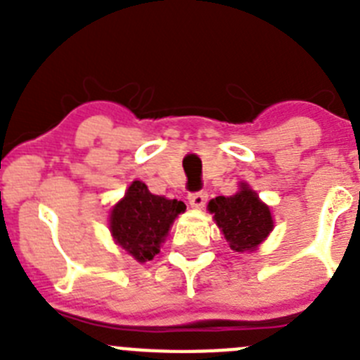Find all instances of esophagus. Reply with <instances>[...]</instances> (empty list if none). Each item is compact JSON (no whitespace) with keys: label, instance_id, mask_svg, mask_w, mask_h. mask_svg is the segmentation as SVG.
<instances>
[{"label":"esophagus","instance_id":"34e87169","mask_svg":"<svg viewBox=\"0 0 360 360\" xmlns=\"http://www.w3.org/2000/svg\"><path fill=\"white\" fill-rule=\"evenodd\" d=\"M187 200H189V203L193 205V207L200 209L205 205V202H207V191H196V193H189L187 195Z\"/></svg>","mask_w":360,"mask_h":360}]
</instances>
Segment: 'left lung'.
<instances>
[{
  "instance_id": "1",
  "label": "left lung",
  "mask_w": 360,
  "mask_h": 360,
  "mask_svg": "<svg viewBox=\"0 0 360 360\" xmlns=\"http://www.w3.org/2000/svg\"><path fill=\"white\" fill-rule=\"evenodd\" d=\"M209 211L234 252L254 250L274 227L269 207L247 186L227 198L216 196L209 202Z\"/></svg>"
}]
</instances>
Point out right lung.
Here are the masks:
<instances>
[{
    "instance_id": "obj_1",
    "label": "right lung",
    "mask_w": 360,
    "mask_h": 360,
    "mask_svg": "<svg viewBox=\"0 0 360 360\" xmlns=\"http://www.w3.org/2000/svg\"><path fill=\"white\" fill-rule=\"evenodd\" d=\"M184 211V202L151 195L146 184L135 180L111 211V234L136 262H149L160 252L171 224Z\"/></svg>"
}]
</instances>
